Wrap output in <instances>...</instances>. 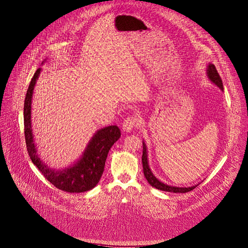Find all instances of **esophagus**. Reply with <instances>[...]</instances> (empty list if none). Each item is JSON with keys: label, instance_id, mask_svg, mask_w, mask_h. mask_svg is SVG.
I'll list each match as a JSON object with an SVG mask.
<instances>
[{"label": "esophagus", "instance_id": "obj_1", "mask_svg": "<svg viewBox=\"0 0 248 248\" xmlns=\"http://www.w3.org/2000/svg\"><path fill=\"white\" fill-rule=\"evenodd\" d=\"M138 124H139V122L137 118L128 117L123 123V129L124 131H125V133H129V131H131L135 127H137Z\"/></svg>", "mask_w": 248, "mask_h": 248}]
</instances>
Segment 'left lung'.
<instances>
[{
	"instance_id": "1",
	"label": "left lung",
	"mask_w": 248,
	"mask_h": 248,
	"mask_svg": "<svg viewBox=\"0 0 248 248\" xmlns=\"http://www.w3.org/2000/svg\"><path fill=\"white\" fill-rule=\"evenodd\" d=\"M206 74L208 78L213 82L214 85H217L221 91H223V85H222V80L221 78L219 77L217 68L214 67V64L209 63L207 70H206ZM142 157H141V161H142V169H143V173L144 176L147 180V183L150 184L153 187H155L156 189L159 190H163V191H170V192H179V193H186L188 191H191L192 189H194L197 186H192L189 187H176V186H168L166 184L161 183L159 181L152 172L150 166H148V160H147V153H146V146L145 143L142 141Z\"/></svg>"
}]
</instances>
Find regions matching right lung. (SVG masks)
<instances>
[{"label": "right lung", "mask_w": 248, "mask_h": 248, "mask_svg": "<svg viewBox=\"0 0 248 248\" xmlns=\"http://www.w3.org/2000/svg\"><path fill=\"white\" fill-rule=\"evenodd\" d=\"M39 68L32 77L27 91L24 106V125L27 150L32 163L44 176L57 188L67 192H85L93 189L100 181L108 151L121 137V130L117 125H109L98 129L92 138L81 157L73 166L57 170L48 168L41 160L34 141L31 121V98L34 88L40 76Z\"/></svg>", "instance_id": "add662e5"}]
</instances>
